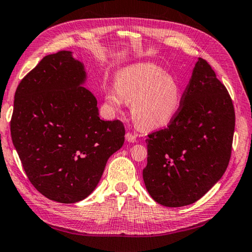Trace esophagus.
Returning a JSON list of instances; mask_svg holds the SVG:
<instances>
[{"instance_id":"1","label":"esophagus","mask_w":252,"mask_h":252,"mask_svg":"<svg viewBox=\"0 0 252 252\" xmlns=\"http://www.w3.org/2000/svg\"><path fill=\"white\" fill-rule=\"evenodd\" d=\"M126 137V140L128 142H136V136L134 134H131V132H127V134L125 135Z\"/></svg>"}]
</instances>
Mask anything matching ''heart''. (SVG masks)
Segmentation results:
<instances>
[{
    "label": "heart",
    "instance_id": "heart-1",
    "mask_svg": "<svg viewBox=\"0 0 252 252\" xmlns=\"http://www.w3.org/2000/svg\"><path fill=\"white\" fill-rule=\"evenodd\" d=\"M107 105L120 111L131 104V115L144 130L167 127L181 110L183 89L179 79L153 63H134L120 70L115 88L105 95Z\"/></svg>",
    "mask_w": 252,
    "mask_h": 252
}]
</instances>
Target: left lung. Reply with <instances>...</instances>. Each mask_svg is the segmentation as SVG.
I'll return each mask as SVG.
<instances>
[{
    "label": "left lung",
    "instance_id": "left-lung-1",
    "mask_svg": "<svg viewBox=\"0 0 252 252\" xmlns=\"http://www.w3.org/2000/svg\"><path fill=\"white\" fill-rule=\"evenodd\" d=\"M235 111L214 70L197 59L178 116L148 135L146 189L163 206L193 204L220 181L229 163Z\"/></svg>",
    "mask_w": 252,
    "mask_h": 252
}]
</instances>
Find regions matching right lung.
Returning a JSON list of instances; mask_svg holds the SVG:
<instances>
[{"label":"right lung","instance_id":"add662e5","mask_svg":"<svg viewBox=\"0 0 252 252\" xmlns=\"http://www.w3.org/2000/svg\"><path fill=\"white\" fill-rule=\"evenodd\" d=\"M85 80L81 61L59 51L41 59L14 98L11 136L23 168L38 192L59 203L88 197L125 140L123 123L99 118Z\"/></svg>","mask_w":252,"mask_h":252}]
</instances>
